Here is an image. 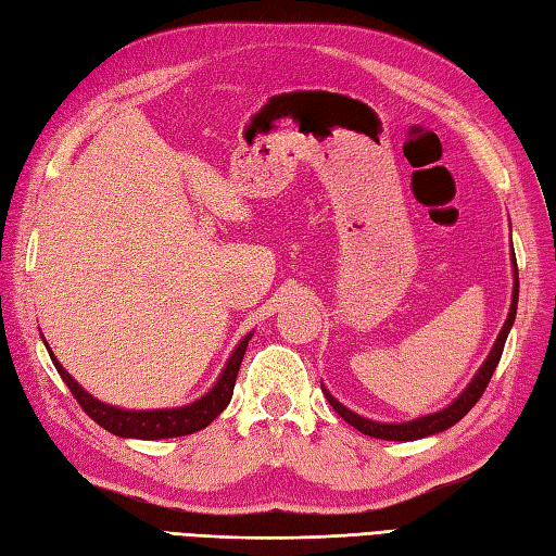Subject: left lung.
<instances>
[{
	"instance_id": "left-lung-1",
	"label": "left lung",
	"mask_w": 556,
	"mask_h": 556,
	"mask_svg": "<svg viewBox=\"0 0 556 556\" xmlns=\"http://www.w3.org/2000/svg\"><path fill=\"white\" fill-rule=\"evenodd\" d=\"M514 260V293H511V308H509V317H506V323L502 327V332L494 341V346L490 351V356L485 358V363L480 365L478 375L470 380V384L460 392V396L456 401H452L446 408L430 413V416H422L416 420H408V422H377L370 418H363L358 413L349 410L344 404H339V401L327 392L325 384H323V392L329 401V406H332L341 418H344L353 428L361 430L363 434H370L377 437V440H392V442H413V440H422V437H430L437 432H444L456 425L460 418L466 416V413L478 404V399L485 392L490 380H492V372L497 368V363L502 358V351H504V341L509 337V329L516 320V305H518V267H516V255L511 253Z\"/></svg>"
}]
</instances>
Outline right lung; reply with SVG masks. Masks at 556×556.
Instances as JSON below:
<instances>
[{"label": "right lung", "mask_w": 556, "mask_h": 556, "mask_svg": "<svg viewBox=\"0 0 556 556\" xmlns=\"http://www.w3.org/2000/svg\"><path fill=\"white\" fill-rule=\"evenodd\" d=\"M251 337H253V332L245 334L241 339V344L233 349L227 365H224L219 380L205 396H200L198 401H193V404H188V406L157 408V410H126V408H116V406L104 404V401H98L62 368V363L54 358L50 346L47 344L45 346H47V351H50L54 368L59 375H62V380L71 389V394L76 396L80 408L86 410L88 416L100 425V428H104L116 437H136V440H167V437L193 434L198 430L207 428V425L229 406L231 394H233V384H236V375H239L241 361L245 356V346H248V341H251Z\"/></svg>", "instance_id": "add662e5"}]
</instances>
